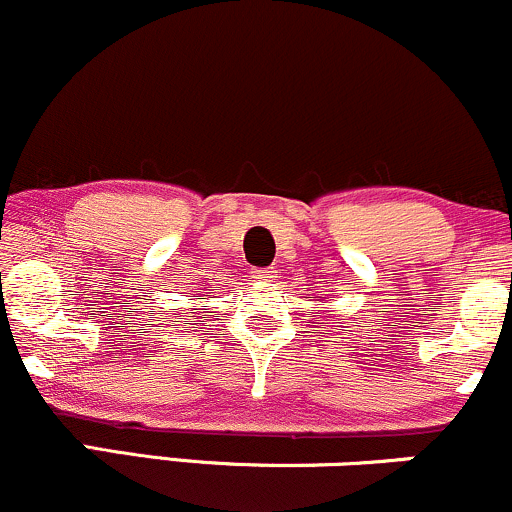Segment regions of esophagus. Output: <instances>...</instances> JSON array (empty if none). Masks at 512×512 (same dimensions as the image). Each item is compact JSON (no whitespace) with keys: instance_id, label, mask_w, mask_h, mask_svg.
Returning <instances> with one entry per match:
<instances>
[{"instance_id":"34e87169","label":"esophagus","mask_w":512,"mask_h":512,"mask_svg":"<svg viewBox=\"0 0 512 512\" xmlns=\"http://www.w3.org/2000/svg\"><path fill=\"white\" fill-rule=\"evenodd\" d=\"M254 278L258 282H273L275 280V270L273 268H258V270H254Z\"/></svg>"}]
</instances>
